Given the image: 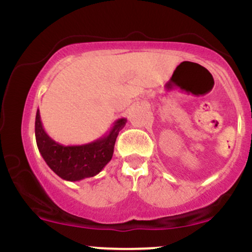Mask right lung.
Here are the masks:
<instances>
[{"mask_svg":"<svg viewBox=\"0 0 252 252\" xmlns=\"http://www.w3.org/2000/svg\"><path fill=\"white\" fill-rule=\"evenodd\" d=\"M126 118H120L106 135L80 146H63L56 142L45 131L40 111L35 117L37 148L45 162L58 176L66 181H80L97 175L111 160L118 132L126 126Z\"/></svg>","mask_w":252,"mask_h":252,"instance_id":"1","label":"right lung"}]
</instances>
